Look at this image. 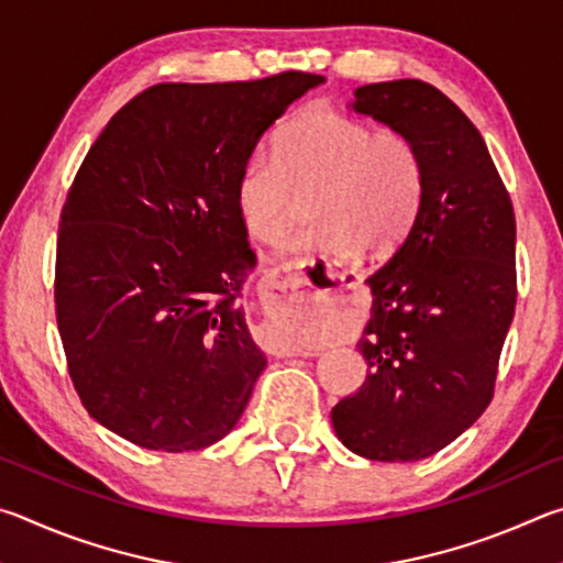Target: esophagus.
I'll return each mask as SVG.
<instances>
[{"instance_id":"obj_1","label":"esophagus","mask_w":563,"mask_h":563,"mask_svg":"<svg viewBox=\"0 0 563 563\" xmlns=\"http://www.w3.org/2000/svg\"><path fill=\"white\" fill-rule=\"evenodd\" d=\"M261 285V305L265 312L263 328L268 335L278 342L280 355H300L310 357L316 350L290 345V342H280L288 335V328L300 316H308L320 305L316 288L308 280V273L300 263H283L271 273H265Z\"/></svg>"}]
</instances>
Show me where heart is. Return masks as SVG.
I'll return each mask as SVG.
<instances>
[{
  "label": "heart",
  "instance_id": "b5f03b06",
  "mask_svg": "<svg viewBox=\"0 0 563 563\" xmlns=\"http://www.w3.org/2000/svg\"><path fill=\"white\" fill-rule=\"evenodd\" d=\"M427 166L405 133L316 107L280 131L275 156L253 154L238 170V221L255 241H275L312 201V221L292 235L302 251L387 258L422 211Z\"/></svg>",
  "mask_w": 563,
  "mask_h": 563
}]
</instances>
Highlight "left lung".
<instances>
[{
	"instance_id": "left-lung-1",
	"label": "left lung",
	"mask_w": 563,
	"mask_h": 563,
	"mask_svg": "<svg viewBox=\"0 0 563 563\" xmlns=\"http://www.w3.org/2000/svg\"><path fill=\"white\" fill-rule=\"evenodd\" d=\"M352 109L415 141L427 194L412 233L367 278L357 350L369 373L332 407V427L365 460L417 462L492 402L517 305V223L482 133L432 84H367Z\"/></svg>"
}]
</instances>
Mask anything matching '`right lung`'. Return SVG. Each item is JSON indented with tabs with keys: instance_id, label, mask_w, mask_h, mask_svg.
<instances>
[{
	"instance_id": "right-lung-1",
	"label": "right lung",
	"mask_w": 563,
	"mask_h": 563,
	"mask_svg": "<svg viewBox=\"0 0 563 563\" xmlns=\"http://www.w3.org/2000/svg\"><path fill=\"white\" fill-rule=\"evenodd\" d=\"M325 76L156 84L93 141L66 196L54 302L87 412L144 450H203L233 430L265 355L241 295L255 253L238 170Z\"/></svg>"
}]
</instances>
